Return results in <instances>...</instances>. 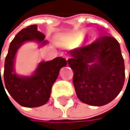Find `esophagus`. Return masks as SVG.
Instances as JSON below:
<instances>
[{"instance_id":"34e87169","label":"esophagus","mask_w":130,"mask_h":130,"mask_svg":"<svg viewBox=\"0 0 130 130\" xmlns=\"http://www.w3.org/2000/svg\"><path fill=\"white\" fill-rule=\"evenodd\" d=\"M61 56L63 57L64 59H66V60H68V58H69V56H68V55H67L66 52H61Z\"/></svg>"}]
</instances>
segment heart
I'll return each instance as SVG.
<instances>
[{
    "label": "heart",
    "mask_w": 130,
    "mask_h": 130,
    "mask_svg": "<svg viewBox=\"0 0 130 130\" xmlns=\"http://www.w3.org/2000/svg\"><path fill=\"white\" fill-rule=\"evenodd\" d=\"M83 34H86V31H84V32H83Z\"/></svg>",
    "instance_id": "b5f03b06"
}]
</instances>
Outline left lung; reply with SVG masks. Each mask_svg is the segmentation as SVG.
Returning a JSON list of instances; mask_svg holds the SVG:
<instances>
[{"instance_id": "left-lung-1", "label": "left lung", "mask_w": 130, "mask_h": 130, "mask_svg": "<svg viewBox=\"0 0 130 130\" xmlns=\"http://www.w3.org/2000/svg\"><path fill=\"white\" fill-rule=\"evenodd\" d=\"M76 95L83 103L102 106L121 92L125 82L124 60L119 42L103 36L92 44L69 52Z\"/></svg>"}]
</instances>
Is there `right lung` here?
Returning <instances> with one entry per match:
<instances>
[{
  "label": "right lung",
  "mask_w": 130,
  "mask_h": 130,
  "mask_svg": "<svg viewBox=\"0 0 130 130\" xmlns=\"http://www.w3.org/2000/svg\"><path fill=\"white\" fill-rule=\"evenodd\" d=\"M44 38L45 35L38 31L36 24L22 29L9 46L4 62V83L2 82L0 70V85L1 83L3 86L4 83L10 95L19 105L24 107H38L47 103L60 69L67 64L66 59L58 57L52 61L39 63L35 73L31 76H19L15 73L14 69L15 55L21 44L26 41H36L41 43V45H44L47 43Z\"/></svg>",
  "instance_id": "add662e5"
}]
</instances>
